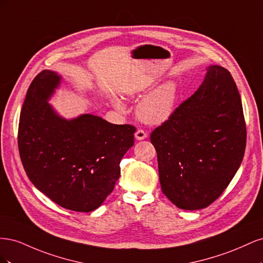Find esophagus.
Here are the masks:
<instances>
[{
  "label": "esophagus",
  "instance_id": "1",
  "mask_svg": "<svg viewBox=\"0 0 263 263\" xmlns=\"http://www.w3.org/2000/svg\"><path fill=\"white\" fill-rule=\"evenodd\" d=\"M135 137H136L137 140H142V139H146L148 137V135L144 129H138L136 133H135Z\"/></svg>",
  "mask_w": 263,
  "mask_h": 263
}]
</instances>
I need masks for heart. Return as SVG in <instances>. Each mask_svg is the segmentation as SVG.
Segmentation results:
<instances>
[{
	"label": "heart",
	"instance_id": "b5f03b06",
	"mask_svg": "<svg viewBox=\"0 0 263 263\" xmlns=\"http://www.w3.org/2000/svg\"><path fill=\"white\" fill-rule=\"evenodd\" d=\"M176 99L177 85L173 82H166L139 103L138 115L147 123L160 124L171 115ZM116 106L124 109V105L119 101L116 102Z\"/></svg>",
	"mask_w": 263,
	"mask_h": 263
}]
</instances>
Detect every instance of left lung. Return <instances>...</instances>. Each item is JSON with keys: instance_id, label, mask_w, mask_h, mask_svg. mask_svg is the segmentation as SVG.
I'll return each instance as SVG.
<instances>
[{"instance_id": "left-lung-1", "label": "left lung", "mask_w": 263, "mask_h": 263, "mask_svg": "<svg viewBox=\"0 0 263 263\" xmlns=\"http://www.w3.org/2000/svg\"><path fill=\"white\" fill-rule=\"evenodd\" d=\"M161 190L182 210L210 206L224 192L245 155L240 94L229 71L211 66L198 90L155 128Z\"/></svg>"}]
</instances>
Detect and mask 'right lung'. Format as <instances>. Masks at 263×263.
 <instances>
[{"mask_svg":"<svg viewBox=\"0 0 263 263\" xmlns=\"http://www.w3.org/2000/svg\"><path fill=\"white\" fill-rule=\"evenodd\" d=\"M59 82L57 73L44 70L28 87L18 124L21 160L31 183L50 200L89 213L114 190L136 127L90 114L59 117L47 103Z\"/></svg>","mask_w":263,"mask_h":263,"instance_id":"add662e5","label":"right lung"}]
</instances>
